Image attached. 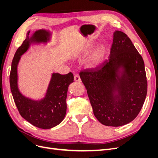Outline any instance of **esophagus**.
Wrapping results in <instances>:
<instances>
[{
	"label": "esophagus",
	"instance_id": "obj_1",
	"mask_svg": "<svg viewBox=\"0 0 158 158\" xmlns=\"http://www.w3.org/2000/svg\"><path fill=\"white\" fill-rule=\"evenodd\" d=\"M74 80L75 81H77V82H78V83H81V78H80V77H79V75H75V76H74Z\"/></svg>",
	"mask_w": 158,
	"mask_h": 158
}]
</instances>
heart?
<instances>
[{"label":"heart","mask_w":158,"mask_h":158,"mask_svg":"<svg viewBox=\"0 0 158 158\" xmlns=\"http://www.w3.org/2000/svg\"><path fill=\"white\" fill-rule=\"evenodd\" d=\"M92 49L91 44H86L81 48L77 54L78 58L83 57L89 55ZM107 54V48L104 44H101L92 52L86 60V65L90 68H96L103 62Z\"/></svg>","instance_id":"b5f03b06"}]
</instances>
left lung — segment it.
Masks as SVG:
<instances>
[{
  "instance_id": "left-lung-1",
  "label": "left lung",
  "mask_w": 158,
  "mask_h": 158,
  "mask_svg": "<svg viewBox=\"0 0 158 158\" xmlns=\"http://www.w3.org/2000/svg\"><path fill=\"white\" fill-rule=\"evenodd\" d=\"M79 75L100 123L117 127L136 118L147 96V81L143 58L125 33L115 31L109 59Z\"/></svg>"
}]
</instances>
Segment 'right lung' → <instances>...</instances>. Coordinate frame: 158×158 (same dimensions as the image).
Returning <instances> with one entry per match:
<instances>
[{"label": "right lung", "mask_w": 158, "mask_h": 158, "mask_svg": "<svg viewBox=\"0 0 158 158\" xmlns=\"http://www.w3.org/2000/svg\"><path fill=\"white\" fill-rule=\"evenodd\" d=\"M51 32L47 29H40L26 38L17 49L11 62L10 84L15 103L22 117L32 125L42 129H51L59 124L66 114V98L69 85L73 82V75L53 72L48 89L43 98L36 100L23 95L18 86L17 67L21 56L31 45H47L51 39Z\"/></svg>", "instance_id": "obj_1"}]
</instances>
